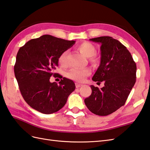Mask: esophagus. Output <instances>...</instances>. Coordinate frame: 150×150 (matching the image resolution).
Instances as JSON below:
<instances>
[{"mask_svg":"<svg viewBox=\"0 0 150 150\" xmlns=\"http://www.w3.org/2000/svg\"><path fill=\"white\" fill-rule=\"evenodd\" d=\"M82 86V84H81V83H75V86H76V88H80V87Z\"/></svg>","mask_w":150,"mask_h":150,"instance_id":"1","label":"esophagus"}]
</instances>
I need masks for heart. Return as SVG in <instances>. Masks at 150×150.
<instances>
[{"instance_id":"1","label":"heart","mask_w":150,"mask_h":150,"mask_svg":"<svg viewBox=\"0 0 150 150\" xmlns=\"http://www.w3.org/2000/svg\"><path fill=\"white\" fill-rule=\"evenodd\" d=\"M76 50L81 52L82 54L84 55L85 57L89 58V60L93 63H96L98 62V59L94 55L96 53V48L94 45L88 42L81 43L76 47ZM68 52L67 50L64 51L62 53L59 55V63L62 67H65L67 64V55ZM91 74V70L89 68H72L67 73V76L71 80L79 82H82L85 81L86 76H88Z\"/></svg>"}]
</instances>
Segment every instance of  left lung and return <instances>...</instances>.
I'll list each match as a JSON object with an SVG mask.
<instances>
[{
    "label": "left lung",
    "instance_id": "8db88e82",
    "mask_svg": "<svg viewBox=\"0 0 150 150\" xmlns=\"http://www.w3.org/2000/svg\"><path fill=\"white\" fill-rule=\"evenodd\" d=\"M101 44L100 64L92 80L104 82L99 89L91 85V95L84 100L88 109L98 116H107L125 105L136 81V64L130 52L110 36L89 39Z\"/></svg>",
    "mask_w": 150,
    "mask_h": 150
}]
</instances>
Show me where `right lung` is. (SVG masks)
<instances>
[{
	"mask_svg": "<svg viewBox=\"0 0 150 150\" xmlns=\"http://www.w3.org/2000/svg\"><path fill=\"white\" fill-rule=\"evenodd\" d=\"M75 43L46 34L20 47L14 71L23 99L33 109L49 114L64 106L75 89V83L63 77L57 84L50 82V79L57 74L54 71L58 67L59 55Z\"/></svg>",
	"mask_w": 150,
	"mask_h": 150,
	"instance_id": "right-lung-1",
	"label": "right lung"
}]
</instances>
